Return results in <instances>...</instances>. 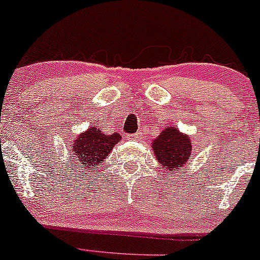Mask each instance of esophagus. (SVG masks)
I'll return each mask as SVG.
<instances>
[{
    "instance_id": "esophagus-1",
    "label": "esophagus",
    "mask_w": 260,
    "mask_h": 260,
    "mask_svg": "<svg viewBox=\"0 0 260 260\" xmlns=\"http://www.w3.org/2000/svg\"><path fill=\"white\" fill-rule=\"evenodd\" d=\"M141 136H143V133H141V131H138V133H136V134L131 135V138H133L134 140H139V139H140Z\"/></svg>"
}]
</instances>
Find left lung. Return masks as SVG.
I'll return each mask as SVG.
<instances>
[{"label":"left lung","instance_id":"obj_1","mask_svg":"<svg viewBox=\"0 0 260 260\" xmlns=\"http://www.w3.org/2000/svg\"><path fill=\"white\" fill-rule=\"evenodd\" d=\"M151 149L159 164L169 173H175L189 160L191 152L190 136L181 134L176 126L165 127L152 140Z\"/></svg>","mask_w":260,"mask_h":260}]
</instances>
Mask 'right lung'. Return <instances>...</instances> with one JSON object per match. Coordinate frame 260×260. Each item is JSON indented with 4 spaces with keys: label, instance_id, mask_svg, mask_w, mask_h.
<instances>
[{
    "label": "right lung",
    "instance_id": "right-lung-1",
    "mask_svg": "<svg viewBox=\"0 0 260 260\" xmlns=\"http://www.w3.org/2000/svg\"><path fill=\"white\" fill-rule=\"evenodd\" d=\"M121 139L120 134L105 135L100 129L92 125L86 131L80 134L75 141H72V152L77 157L76 168L82 170H96L99 162L103 161L111 152L114 146Z\"/></svg>",
    "mask_w": 260,
    "mask_h": 260
}]
</instances>
